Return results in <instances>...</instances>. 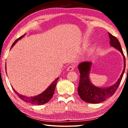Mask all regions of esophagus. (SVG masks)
<instances>
[{"mask_svg":"<svg viewBox=\"0 0 128 128\" xmlns=\"http://www.w3.org/2000/svg\"><path fill=\"white\" fill-rule=\"evenodd\" d=\"M73 69H74V66H70L68 67V68H67V70L68 71H72L73 70Z\"/></svg>","mask_w":128,"mask_h":128,"instance_id":"obj_1","label":"esophagus"}]
</instances>
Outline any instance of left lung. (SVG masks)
<instances>
[{"instance_id": "obj_1", "label": "left lung", "mask_w": 128, "mask_h": 128, "mask_svg": "<svg viewBox=\"0 0 128 128\" xmlns=\"http://www.w3.org/2000/svg\"><path fill=\"white\" fill-rule=\"evenodd\" d=\"M110 39V45L121 52L124 58V69L120 77L114 85L107 87L101 88L96 86L91 82L90 74L92 62H83L78 66L80 71V82L78 87V93L82 100L89 103H99L104 101L114 94L120 85L125 69V59L121 48L120 43L115 36L108 33Z\"/></svg>"}]
</instances>
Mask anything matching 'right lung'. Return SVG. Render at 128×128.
Returning <instances> with one entry per match:
<instances>
[{"instance_id": "right-lung-1", "label": "right lung", "mask_w": 128, "mask_h": 128, "mask_svg": "<svg viewBox=\"0 0 128 128\" xmlns=\"http://www.w3.org/2000/svg\"><path fill=\"white\" fill-rule=\"evenodd\" d=\"M25 36V34L24 35L22 36H20V38H18L17 40L14 41V43H13L12 45L11 48H12L14 46V44L17 43V41L18 40L22 39L24 36ZM59 78H56L54 81L52 82L50 84L48 88H47L46 90H45L44 92L40 93V94L36 95V96H25V95H24L22 94H19L18 92H17L16 90H15L14 88H13V90H14V92L16 93L17 95H18L19 98L22 99V100L26 102L27 103H31L32 104H35V105H42L44 104L45 103H47L49 100H50V99L52 98L53 95L54 94V92H55V88H56V84H57V81Z\"/></svg>"}]
</instances>
